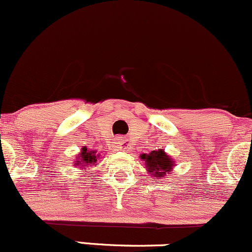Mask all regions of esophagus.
I'll use <instances>...</instances> for the list:
<instances>
[{
	"label": "esophagus",
	"mask_w": 252,
	"mask_h": 252,
	"mask_svg": "<svg viewBox=\"0 0 252 252\" xmlns=\"http://www.w3.org/2000/svg\"><path fill=\"white\" fill-rule=\"evenodd\" d=\"M116 140H118V142H116V144H118V148L120 149V150L126 151L127 149H128V144H127V140L125 139V138L119 137Z\"/></svg>",
	"instance_id": "34e87169"
}]
</instances>
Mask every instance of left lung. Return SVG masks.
I'll use <instances>...</instances> for the list:
<instances>
[{
    "label": "left lung",
    "instance_id": "1",
    "mask_svg": "<svg viewBox=\"0 0 252 252\" xmlns=\"http://www.w3.org/2000/svg\"><path fill=\"white\" fill-rule=\"evenodd\" d=\"M140 158L145 161V167H147L150 174L155 177L161 178L166 172H169L173 167V161L169 156L163 150L153 151L149 155H142Z\"/></svg>",
    "mask_w": 252,
    "mask_h": 252
}]
</instances>
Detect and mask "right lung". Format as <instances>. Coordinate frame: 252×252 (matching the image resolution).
Wrapping results in <instances>:
<instances>
[{
  "mask_svg": "<svg viewBox=\"0 0 252 252\" xmlns=\"http://www.w3.org/2000/svg\"><path fill=\"white\" fill-rule=\"evenodd\" d=\"M97 156L96 151L88 150L86 148H83V151L78 156V159L75 161V166H78L79 168H88L89 166H94L97 162Z\"/></svg>",
  "mask_w": 252,
  "mask_h": 252,
  "instance_id": "right-lung-1",
  "label": "right lung"
}]
</instances>
